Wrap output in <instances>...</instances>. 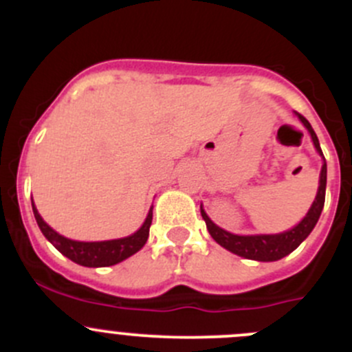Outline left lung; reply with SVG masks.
Listing matches in <instances>:
<instances>
[{
	"mask_svg": "<svg viewBox=\"0 0 352 352\" xmlns=\"http://www.w3.org/2000/svg\"><path fill=\"white\" fill-rule=\"evenodd\" d=\"M296 116L298 119L303 122V126L308 129L315 148H317V151L320 153L322 158H324V153H322L320 143H318V138L317 134H315L314 127L310 126V122H308L301 113L296 112ZM318 184H320V186H318L317 197H315L311 208L308 209L307 216H305V218L301 219L294 228L287 230V232L278 233V235H233V233L226 232V230L219 228L218 225H214V223L209 219V216L206 214L202 206H201V216L206 221V226H208L209 230V235L221 245L223 248H226V250L233 252V254L240 255V257L250 258V261H258V262L279 261V258L286 257L287 254H291L294 248H298V245L310 235L311 230H314L315 225H317L318 218H320L322 209H324V202H325V186H327V163H325V158H324V165H322L320 182Z\"/></svg>",
	"mask_w": 352,
	"mask_h": 352,
	"instance_id": "obj_1",
	"label": "left lung"
}]
</instances>
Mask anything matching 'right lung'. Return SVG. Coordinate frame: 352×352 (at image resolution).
Here are the masks:
<instances>
[{
  "label": "right lung",
  "mask_w": 352,
  "mask_h": 352,
  "mask_svg": "<svg viewBox=\"0 0 352 352\" xmlns=\"http://www.w3.org/2000/svg\"><path fill=\"white\" fill-rule=\"evenodd\" d=\"M32 209H34V216L37 219L42 235L54 245L65 257L76 262V264L85 265V267H107V265L119 264V262L126 261L127 257L136 254L146 243L148 235H150L151 219H153V206H151L143 226L133 235L117 240H105V242H76V240L66 239V236L54 232L38 214L34 202H32Z\"/></svg>",
  "instance_id": "obj_1"
}]
</instances>
